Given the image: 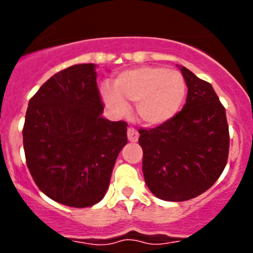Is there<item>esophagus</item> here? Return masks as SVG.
Returning <instances> with one entry per match:
<instances>
[{
    "label": "esophagus",
    "mask_w": 253,
    "mask_h": 253,
    "mask_svg": "<svg viewBox=\"0 0 253 253\" xmlns=\"http://www.w3.org/2000/svg\"><path fill=\"white\" fill-rule=\"evenodd\" d=\"M127 137H128L129 142H137L138 141L139 134H138V132L133 128V127H129V128L127 129Z\"/></svg>",
    "instance_id": "esophagus-1"
}]
</instances>
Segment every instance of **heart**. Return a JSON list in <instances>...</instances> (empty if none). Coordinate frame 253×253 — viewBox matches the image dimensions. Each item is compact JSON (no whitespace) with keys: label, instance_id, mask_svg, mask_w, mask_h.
Here are the masks:
<instances>
[{"label":"heart","instance_id":"obj_1","mask_svg":"<svg viewBox=\"0 0 253 253\" xmlns=\"http://www.w3.org/2000/svg\"><path fill=\"white\" fill-rule=\"evenodd\" d=\"M101 95L115 114L126 115L128 104H136L139 120L149 126H158L171 120L180 110L186 84L177 71L144 66L120 73L115 86L104 84Z\"/></svg>","mask_w":253,"mask_h":253}]
</instances>
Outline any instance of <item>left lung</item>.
<instances>
[{
    "instance_id": "obj_1",
    "label": "left lung",
    "mask_w": 253,
    "mask_h": 253,
    "mask_svg": "<svg viewBox=\"0 0 253 253\" xmlns=\"http://www.w3.org/2000/svg\"><path fill=\"white\" fill-rule=\"evenodd\" d=\"M187 85L182 110L155 128L139 129L143 175L155 197L182 202L202 195L223 172L229 154L225 109L208 82L180 67Z\"/></svg>"
}]
</instances>
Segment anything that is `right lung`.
I'll list each match as a JSON object with an SVG mask.
<instances>
[{
  "label": "right lung",
  "mask_w": 253,
  "mask_h": 253,
  "mask_svg": "<svg viewBox=\"0 0 253 253\" xmlns=\"http://www.w3.org/2000/svg\"><path fill=\"white\" fill-rule=\"evenodd\" d=\"M94 63L75 65L45 82L29 100L23 127L28 169L55 202L85 208L100 202L127 124L103 117Z\"/></svg>",
  "instance_id": "obj_1"
}]
</instances>
